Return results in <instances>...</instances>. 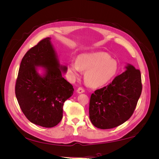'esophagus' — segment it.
I'll use <instances>...</instances> for the list:
<instances>
[{
	"mask_svg": "<svg viewBox=\"0 0 159 159\" xmlns=\"http://www.w3.org/2000/svg\"><path fill=\"white\" fill-rule=\"evenodd\" d=\"M77 91H78V93H84V92L85 89L83 88L80 87V88H78V89H77Z\"/></svg>",
	"mask_w": 159,
	"mask_h": 159,
	"instance_id": "34e87169",
	"label": "esophagus"
}]
</instances>
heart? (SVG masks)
I'll list each match as a JSON object with an SVG mask.
<instances>
[{"label": "heart", "instance_id": "heart-1", "mask_svg": "<svg viewBox=\"0 0 159 159\" xmlns=\"http://www.w3.org/2000/svg\"><path fill=\"white\" fill-rule=\"evenodd\" d=\"M117 61L105 52H94L80 55L76 61L68 65V71L73 79L78 78L80 71H85L84 79L90 87L98 88L108 83L116 74Z\"/></svg>", "mask_w": 159, "mask_h": 159}]
</instances>
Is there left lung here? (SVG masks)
Listing matches in <instances>:
<instances>
[{"label":"left lung","instance_id":"1","mask_svg":"<svg viewBox=\"0 0 159 159\" xmlns=\"http://www.w3.org/2000/svg\"><path fill=\"white\" fill-rule=\"evenodd\" d=\"M111 83L91 94L89 119L96 127L108 129L121 125L132 116L142 92L139 70L128 65Z\"/></svg>","mask_w":159,"mask_h":159}]
</instances>
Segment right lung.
<instances>
[{
  "label": "right lung",
  "instance_id": "1",
  "mask_svg": "<svg viewBox=\"0 0 159 159\" xmlns=\"http://www.w3.org/2000/svg\"><path fill=\"white\" fill-rule=\"evenodd\" d=\"M44 66L46 74L40 76L35 67ZM50 38H46L28 50L21 61L16 81L15 94L26 117L37 125L53 127L63 117V105L73 94V85L60 70Z\"/></svg>",
  "mask_w": 159,
  "mask_h": 159
}]
</instances>
